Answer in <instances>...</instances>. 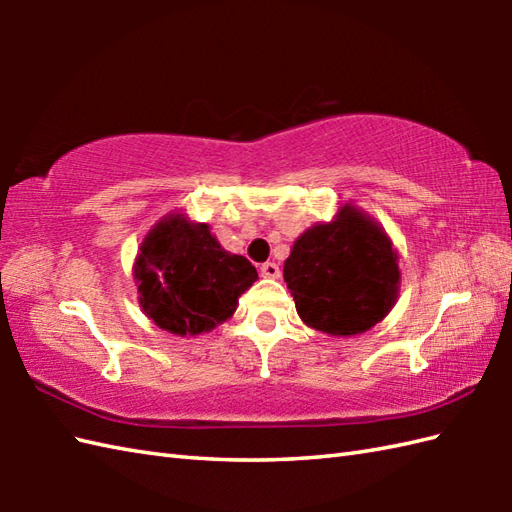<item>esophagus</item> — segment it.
I'll list each match as a JSON object with an SVG mask.
<instances>
[{"mask_svg":"<svg viewBox=\"0 0 512 512\" xmlns=\"http://www.w3.org/2000/svg\"><path fill=\"white\" fill-rule=\"evenodd\" d=\"M262 275L264 277H270V279H277L279 275H281V270H279V264H275V262H266V264H262Z\"/></svg>","mask_w":512,"mask_h":512,"instance_id":"34e87169","label":"esophagus"}]
</instances>
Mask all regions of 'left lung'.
<instances>
[{
  "label": "left lung",
  "instance_id": "1",
  "mask_svg": "<svg viewBox=\"0 0 512 512\" xmlns=\"http://www.w3.org/2000/svg\"><path fill=\"white\" fill-rule=\"evenodd\" d=\"M398 255L380 226L354 206L303 233L284 264V279L303 323L352 336L387 317L398 295Z\"/></svg>",
  "mask_w": 512,
  "mask_h": 512
}]
</instances>
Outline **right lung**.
Returning a JSON list of instances; mask_svg holds the SVG:
<instances>
[{
    "mask_svg": "<svg viewBox=\"0 0 512 512\" xmlns=\"http://www.w3.org/2000/svg\"><path fill=\"white\" fill-rule=\"evenodd\" d=\"M136 279L140 306L158 328L195 336L231 317L257 270L226 253L206 224L169 215L140 244Z\"/></svg>",
    "mask_w": 512,
    "mask_h": 512,
    "instance_id": "add662e5",
    "label": "right lung"
}]
</instances>
